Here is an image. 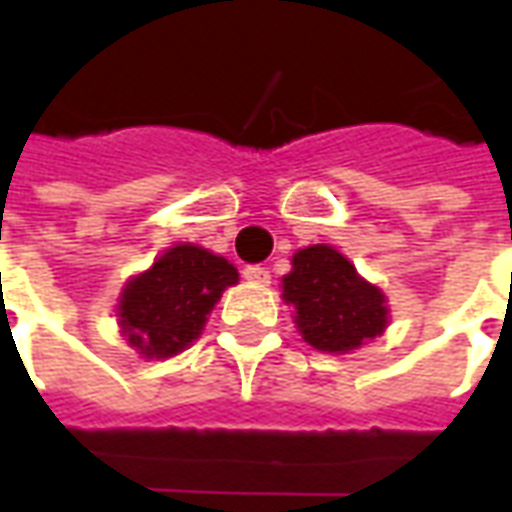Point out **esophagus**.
Returning a JSON list of instances; mask_svg holds the SVG:
<instances>
[{
  "label": "esophagus",
  "instance_id": "esophagus-1",
  "mask_svg": "<svg viewBox=\"0 0 512 512\" xmlns=\"http://www.w3.org/2000/svg\"><path fill=\"white\" fill-rule=\"evenodd\" d=\"M244 279L255 282V285H268V282H271V274H268L263 266H246L244 268Z\"/></svg>",
  "mask_w": 512,
  "mask_h": 512
}]
</instances>
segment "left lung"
<instances>
[{
    "label": "left lung",
    "mask_w": 512,
    "mask_h": 512,
    "mask_svg": "<svg viewBox=\"0 0 512 512\" xmlns=\"http://www.w3.org/2000/svg\"><path fill=\"white\" fill-rule=\"evenodd\" d=\"M290 263V274L282 277V299L293 307L304 343L323 354H351L386 332L384 290L367 282L334 246H304Z\"/></svg>",
    "instance_id": "8db88e82"
}]
</instances>
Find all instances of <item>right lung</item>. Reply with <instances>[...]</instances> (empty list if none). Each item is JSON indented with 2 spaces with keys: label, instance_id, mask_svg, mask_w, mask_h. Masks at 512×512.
I'll list each match as a JSON object with an SVG mask.
<instances>
[{
  "label": "right lung",
  "instance_id": "add662e5",
  "mask_svg": "<svg viewBox=\"0 0 512 512\" xmlns=\"http://www.w3.org/2000/svg\"><path fill=\"white\" fill-rule=\"evenodd\" d=\"M230 285H238V268L230 260L197 244L169 246L120 290V334L145 359L178 356L200 337Z\"/></svg>",
  "mask_w": 512,
  "mask_h": 512
}]
</instances>
